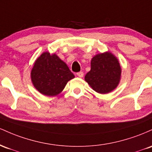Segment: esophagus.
I'll return each instance as SVG.
<instances>
[{
  "mask_svg": "<svg viewBox=\"0 0 152 152\" xmlns=\"http://www.w3.org/2000/svg\"><path fill=\"white\" fill-rule=\"evenodd\" d=\"M77 75L79 77H83V75H84V73L83 72H77Z\"/></svg>",
  "mask_w": 152,
  "mask_h": 152,
  "instance_id": "34e87169",
  "label": "esophagus"
}]
</instances>
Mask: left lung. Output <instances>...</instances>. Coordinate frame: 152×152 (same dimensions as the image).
I'll use <instances>...</instances> for the list:
<instances>
[{
	"label": "left lung",
	"mask_w": 152,
	"mask_h": 152,
	"mask_svg": "<svg viewBox=\"0 0 152 152\" xmlns=\"http://www.w3.org/2000/svg\"><path fill=\"white\" fill-rule=\"evenodd\" d=\"M120 64L115 56L110 52L95 55L91 60V69L85 80L95 92L101 94L113 90L121 77Z\"/></svg>",
	"instance_id": "left-lung-1"
}]
</instances>
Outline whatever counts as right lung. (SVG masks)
I'll use <instances>...</instances> for the list:
<instances>
[{
	"mask_svg": "<svg viewBox=\"0 0 152 152\" xmlns=\"http://www.w3.org/2000/svg\"><path fill=\"white\" fill-rule=\"evenodd\" d=\"M34 85L43 95L54 96L62 91L73 73L55 54L44 52L36 60L31 72Z\"/></svg>",
	"mask_w": 152,
	"mask_h": 152,
	"instance_id": "right-lung-1",
	"label": "right lung"
}]
</instances>
